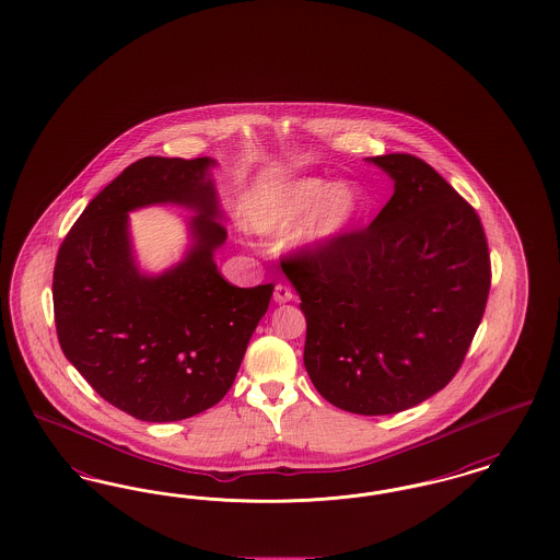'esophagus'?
I'll use <instances>...</instances> for the list:
<instances>
[{
    "label": "esophagus",
    "instance_id": "1",
    "mask_svg": "<svg viewBox=\"0 0 560 560\" xmlns=\"http://www.w3.org/2000/svg\"><path fill=\"white\" fill-rule=\"evenodd\" d=\"M272 298H275V302L277 304H285V302H290L293 298V292L285 285V283H277L275 285V293H272Z\"/></svg>",
    "mask_w": 560,
    "mask_h": 560
}]
</instances>
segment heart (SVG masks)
Wrapping results in <instances>:
<instances>
[{
	"label": "heart",
	"instance_id": "heart-1",
	"mask_svg": "<svg viewBox=\"0 0 560 560\" xmlns=\"http://www.w3.org/2000/svg\"><path fill=\"white\" fill-rule=\"evenodd\" d=\"M368 210L365 190L354 183L336 185L323 178H300L262 197L245 218L256 233L281 235L298 226V241L319 249L345 240Z\"/></svg>",
	"mask_w": 560,
	"mask_h": 560
}]
</instances>
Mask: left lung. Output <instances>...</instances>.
<instances>
[{
  "label": "left lung",
  "instance_id": "left-lung-1",
  "mask_svg": "<svg viewBox=\"0 0 560 560\" xmlns=\"http://www.w3.org/2000/svg\"><path fill=\"white\" fill-rule=\"evenodd\" d=\"M395 192L372 224L285 258L320 397L361 416L405 411L452 382L479 329L491 265L475 208L427 161L370 158ZM282 267V265H281Z\"/></svg>",
  "mask_w": 560,
  "mask_h": 560
}]
</instances>
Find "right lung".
<instances>
[{
	"mask_svg": "<svg viewBox=\"0 0 560 560\" xmlns=\"http://www.w3.org/2000/svg\"><path fill=\"white\" fill-rule=\"evenodd\" d=\"M210 158H144L83 210L54 267V320L65 357L110 405L142 422H176L222 399L235 382L275 285L235 288L213 262L226 226ZM176 202L198 212L176 268L135 267L127 212Z\"/></svg>",
	"mask_w": 560,
	"mask_h": 560,
	"instance_id": "add662e5",
	"label": "right lung"
}]
</instances>
